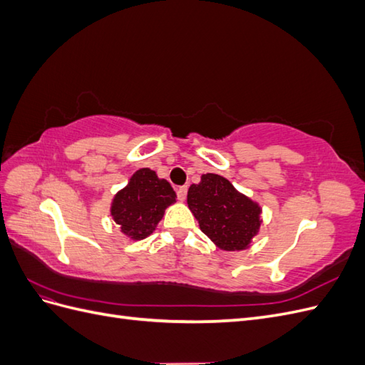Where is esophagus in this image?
Here are the masks:
<instances>
[{
    "instance_id": "1",
    "label": "esophagus",
    "mask_w": 365,
    "mask_h": 365,
    "mask_svg": "<svg viewBox=\"0 0 365 365\" xmlns=\"http://www.w3.org/2000/svg\"><path fill=\"white\" fill-rule=\"evenodd\" d=\"M176 195H178V200L184 201L185 196H187V185H181L176 189Z\"/></svg>"
}]
</instances>
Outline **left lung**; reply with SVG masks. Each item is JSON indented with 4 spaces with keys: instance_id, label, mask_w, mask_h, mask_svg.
<instances>
[{
    "instance_id": "8db88e82",
    "label": "left lung",
    "mask_w": 365,
    "mask_h": 365,
    "mask_svg": "<svg viewBox=\"0 0 365 365\" xmlns=\"http://www.w3.org/2000/svg\"><path fill=\"white\" fill-rule=\"evenodd\" d=\"M187 204L201 230L225 251L245 250L260 227V207L239 193L224 176L207 173L192 184Z\"/></svg>"
}]
</instances>
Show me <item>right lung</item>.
I'll use <instances>...</instances> for the list:
<instances>
[{"label": "right lung", "instance_id": "obj_1", "mask_svg": "<svg viewBox=\"0 0 365 365\" xmlns=\"http://www.w3.org/2000/svg\"><path fill=\"white\" fill-rule=\"evenodd\" d=\"M176 202L172 185L160 180L150 169H140L132 175L123 190H120L111 207V215L123 233L141 240L152 235L161 220L164 210Z\"/></svg>", "mask_w": 365, "mask_h": 365}]
</instances>
